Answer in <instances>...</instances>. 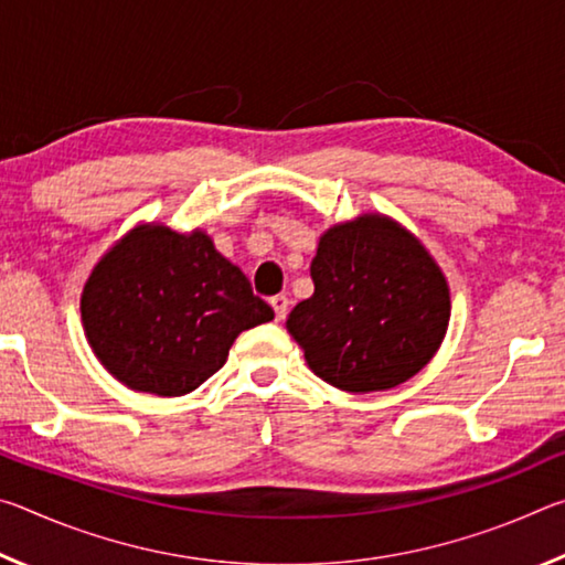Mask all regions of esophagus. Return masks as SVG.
<instances>
[{"mask_svg": "<svg viewBox=\"0 0 565 565\" xmlns=\"http://www.w3.org/2000/svg\"><path fill=\"white\" fill-rule=\"evenodd\" d=\"M269 303H271V309L276 313V321H284L286 319V311H289V299H286L284 294H279V296H274Z\"/></svg>", "mask_w": 565, "mask_h": 565, "instance_id": "34e87169", "label": "esophagus"}]
</instances>
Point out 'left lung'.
I'll return each instance as SVG.
<instances>
[{"label":"left lung","instance_id":"obj_1","mask_svg":"<svg viewBox=\"0 0 565 565\" xmlns=\"http://www.w3.org/2000/svg\"><path fill=\"white\" fill-rule=\"evenodd\" d=\"M313 294L286 329L319 379L349 394L396 388L441 349L451 291L416 234L379 212L333 224L311 262Z\"/></svg>","mask_w":565,"mask_h":565}]
</instances>
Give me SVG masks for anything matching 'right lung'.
Wrapping results in <instances>:
<instances>
[{"instance_id": "1", "label": "right lung", "mask_w": 565, "mask_h": 565, "mask_svg": "<svg viewBox=\"0 0 565 565\" xmlns=\"http://www.w3.org/2000/svg\"><path fill=\"white\" fill-rule=\"evenodd\" d=\"M79 309L102 366L157 396L191 394L224 366L238 333L274 319L204 228L161 222L137 224L102 254Z\"/></svg>"}]
</instances>
